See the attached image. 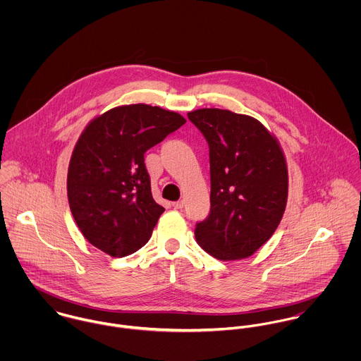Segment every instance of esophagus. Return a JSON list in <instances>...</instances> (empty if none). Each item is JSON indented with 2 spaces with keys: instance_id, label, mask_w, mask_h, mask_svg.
I'll return each mask as SVG.
<instances>
[{
  "instance_id": "esophagus-1",
  "label": "esophagus",
  "mask_w": 361,
  "mask_h": 361,
  "mask_svg": "<svg viewBox=\"0 0 361 361\" xmlns=\"http://www.w3.org/2000/svg\"><path fill=\"white\" fill-rule=\"evenodd\" d=\"M183 206H185V204H183V202H176V203H173V204H172V207H173L175 209H182Z\"/></svg>"
}]
</instances>
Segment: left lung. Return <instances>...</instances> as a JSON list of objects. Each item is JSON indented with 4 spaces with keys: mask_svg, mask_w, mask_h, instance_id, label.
Instances as JSON below:
<instances>
[{
    "mask_svg": "<svg viewBox=\"0 0 361 361\" xmlns=\"http://www.w3.org/2000/svg\"><path fill=\"white\" fill-rule=\"evenodd\" d=\"M209 149V214L196 240L222 261L246 258L272 236L288 202V166L276 139L257 119L228 109L188 114Z\"/></svg>",
    "mask_w": 361,
    "mask_h": 361,
    "instance_id": "obj_1",
    "label": "left lung"
}]
</instances>
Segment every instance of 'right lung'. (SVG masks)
I'll use <instances>...</instances> for the list:
<instances>
[{"label": "right lung", "instance_id": "add662e5", "mask_svg": "<svg viewBox=\"0 0 361 361\" xmlns=\"http://www.w3.org/2000/svg\"><path fill=\"white\" fill-rule=\"evenodd\" d=\"M186 119L147 104L112 108L80 135L68 169V200L83 236L112 257L143 247L164 207L152 195L145 153Z\"/></svg>", "mask_w": 361, "mask_h": 361}]
</instances>
